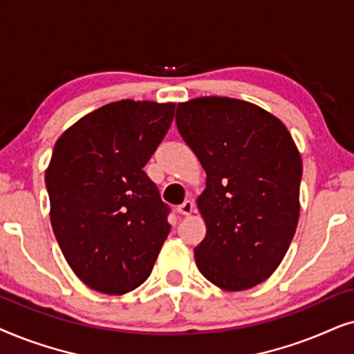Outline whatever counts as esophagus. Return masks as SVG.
<instances>
[{"instance_id":"obj_1","label":"esophagus","mask_w":354,"mask_h":354,"mask_svg":"<svg viewBox=\"0 0 354 354\" xmlns=\"http://www.w3.org/2000/svg\"><path fill=\"white\" fill-rule=\"evenodd\" d=\"M176 210H178V214H181V215H185V216H189L192 212H194V202L187 199V201L183 202L181 205H178Z\"/></svg>"}]
</instances>
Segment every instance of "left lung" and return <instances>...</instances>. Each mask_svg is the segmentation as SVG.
I'll use <instances>...</instances> for the list:
<instances>
[{"label":"left lung","instance_id":"obj_1","mask_svg":"<svg viewBox=\"0 0 354 354\" xmlns=\"http://www.w3.org/2000/svg\"><path fill=\"white\" fill-rule=\"evenodd\" d=\"M176 126L207 173L197 268L221 290L252 288L277 270L298 226V147L279 118L236 98L180 103Z\"/></svg>","mask_w":354,"mask_h":354}]
</instances>
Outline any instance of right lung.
Returning <instances> with one entry per match:
<instances>
[{
  "label": "right lung",
  "instance_id": "obj_1",
  "mask_svg": "<svg viewBox=\"0 0 354 354\" xmlns=\"http://www.w3.org/2000/svg\"><path fill=\"white\" fill-rule=\"evenodd\" d=\"M174 103L120 100L88 113L56 140L45 173L50 220L69 267L88 288L129 293L152 272L169 207L144 167Z\"/></svg>",
  "mask_w": 354,
  "mask_h": 354
}]
</instances>
